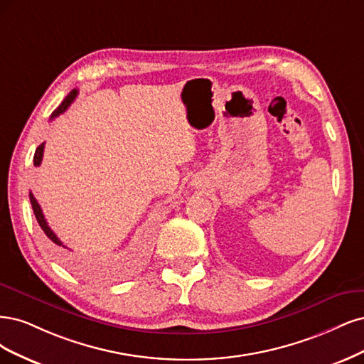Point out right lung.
<instances>
[{
  "label": "right lung",
  "mask_w": 364,
  "mask_h": 364,
  "mask_svg": "<svg viewBox=\"0 0 364 364\" xmlns=\"http://www.w3.org/2000/svg\"><path fill=\"white\" fill-rule=\"evenodd\" d=\"M77 93H78V90L77 89H74V90H71L68 93V97L63 100V102L58 105V107L53 112V114H51V119H54L55 116H58L60 113H63L69 105H71V102L75 100V97H77ZM43 148H45V144H41L39 146H38V149H36V152H34V159H33V163H34V166H39L41 163H42V157H43ZM30 203H31V207H33V212H34V216H36V219H38V222H39V227L43 230V232L46 234V237H48L54 245H57V248H66V246L58 240V237L55 236V234L53 232V230L48 227V224H46V219H45V216H43V213H42V208H41V205H39V203L36 201V198L33 196V193L30 192ZM62 259H63V262H66V263H73V260L69 259V257H66V254H63L62 252Z\"/></svg>",
  "instance_id": "1"
}]
</instances>
